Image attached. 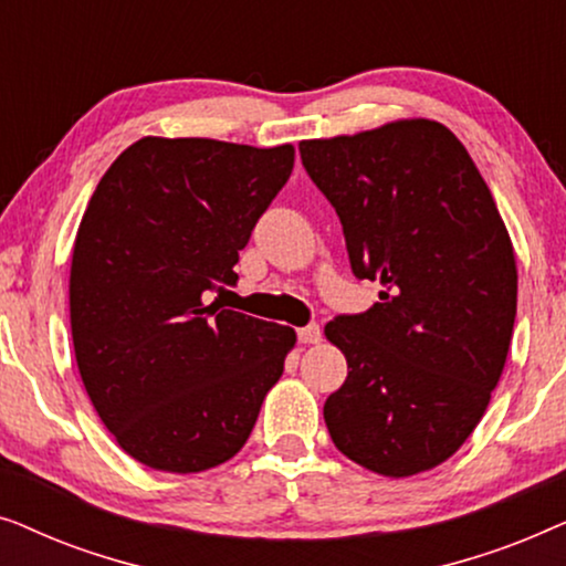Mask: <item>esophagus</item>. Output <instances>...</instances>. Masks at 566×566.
I'll return each instance as SVG.
<instances>
[{
  "instance_id": "34e87169",
  "label": "esophagus",
  "mask_w": 566,
  "mask_h": 566,
  "mask_svg": "<svg viewBox=\"0 0 566 566\" xmlns=\"http://www.w3.org/2000/svg\"><path fill=\"white\" fill-rule=\"evenodd\" d=\"M298 339L304 345H316L322 339V329L319 324H308V327H301L298 329Z\"/></svg>"
}]
</instances>
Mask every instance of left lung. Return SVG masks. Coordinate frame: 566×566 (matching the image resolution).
Listing matches in <instances>:
<instances>
[{
  "instance_id": "left-lung-1",
  "label": "left lung",
  "mask_w": 566,
  "mask_h": 566,
  "mask_svg": "<svg viewBox=\"0 0 566 566\" xmlns=\"http://www.w3.org/2000/svg\"><path fill=\"white\" fill-rule=\"evenodd\" d=\"M301 161L339 216L353 273L384 291L324 327L347 378L324 405L337 451L381 476L451 459L505 368L517 265L484 177L443 123L308 138Z\"/></svg>"
}]
</instances>
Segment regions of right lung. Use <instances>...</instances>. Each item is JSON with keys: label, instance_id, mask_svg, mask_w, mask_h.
Segmentation results:
<instances>
[{"label": "right lung", "instance_id": "right-lung-1", "mask_svg": "<svg viewBox=\"0 0 566 566\" xmlns=\"http://www.w3.org/2000/svg\"><path fill=\"white\" fill-rule=\"evenodd\" d=\"M296 149L144 136L76 229L69 316L76 366L115 443L144 467L198 474L242 451L296 332L223 308L239 250Z\"/></svg>", "mask_w": 566, "mask_h": 566}]
</instances>
